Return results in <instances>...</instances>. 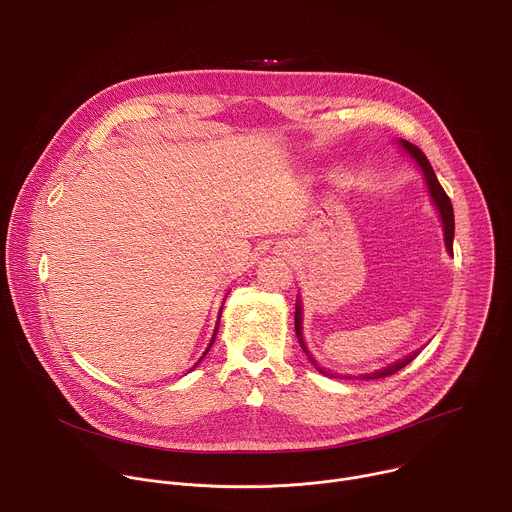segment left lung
<instances>
[{"mask_svg":"<svg viewBox=\"0 0 512 512\" xmlns=\"http://www.w3.org/2000/svg\"><path fill=\"white\" fill-rule=\"evenodd\" d=\"M401 145L415 158V162H417V164L421 166V170H423V176H425L429 194H431V198H433L437 210H440V214H442L444 233H446V247H448L450 253H454V208H452V202H450L446 190L442 188V184L437 182L435 172H433L429 160L425 158V154L417 148V145H413V143H409V141H405V139H401ZM296 336H298V340H300V346L304 348V352H306L308 358L312 360V356H310V352H308V348H306V344H304V338H302V308H300V302L296 304ZM417 354H419V352H413V354L405 356L403 360H397L395 364H391V367H387V369H383V371H377V373H371V375H364L362 379H383V377H391V375H395L397 371H401L403 367H407V364H409ZM312 362H314V360H312ZM314 367H316L320 373L330 375V373L322 371L316 362H314Z\"/></svg>","mask_w":512,"mask_h":512,"instance_id":"obj_1","label":"left lung"}]
</instances>
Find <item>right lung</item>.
Wrapping results in <instances>:
<instances>
[{
  "instance_id": "obj_1",
  "label": "right lung",
  "mask_w": 512,
  "mask_h": 512,
  "mask_svg": "<svg viewBox=\"0 0 512 512\" xmlns=\"http://www.w3.org/2000/svg\"><path fill=\"white\" fill-rule=\"evenodd\" d=\"M214 336H216V334H214ZM214 336H212V340H210V344H208V348H210V346H212V342H214ZM208 348H206V352H208ZM206 352H204V354H206Z\"/></svg>"
}]
</instances>
